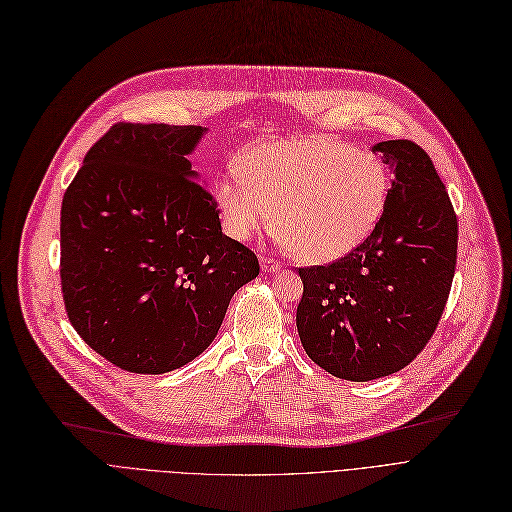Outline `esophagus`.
<instances>
[{"instance_id": "obj_1", "label": "esophagus", "mask_w": 512, "mask_h": 512, "mask_svg": "<svg viewBox=\"0 0 512 512\" xmlns=\"http://www.w3.org/2000/svg\"><path fill=\"white\" fill-rule=\"evenodd\" d=\"M261 270L263 272H278L282 268V263L270 255H261Z\"/></svg>"}]
</instances>
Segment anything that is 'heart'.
<instances>
[{"label":"heart","mask_w":512,"mask_h":512,"mask_svg":"<svg viewBox=\"0 0 512 512\" xmlns=\"http://www.w3.org/2000/svg\"><path fill=\"white\" fill-rule=\"evenodd\" d=\"M244 177L217 183L227 234L251 240L276 223L310 263L342 259L380 223L390 175L380 156L331 137L263 143L249 151Z\"/></svg>","instance_id":"obj_1"}]
</instances>
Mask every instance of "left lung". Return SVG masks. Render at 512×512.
I'll use <instances>...</instances> for the list:
<instances>
[{
	"label": "left lung",
	"instance_id": "left-lung-1",
	"mask_svg": "<svg viewBox=\"0 0 512 512\" xmlns=\"http://www.w3.org/2000/svg\"><path fill=\"white\" fill-rule=\"evenodd\" d=\"M394 179L371 236L329 266L299 268L297 333L339 380L369 382L407 367L439 327L458 257V217L426 151L382 141Z\"/></svg>",
	"mask_w": 512,
	"mask_h": 512
}]
</instances>
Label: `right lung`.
<instances>
[{"instance_id":"right-lung-1","label":"right lung","mask_w":512,"mask_h":512,"mask_svg":"<svg viewBox=\"0 0 512 512\" xmlns=\"http://www.w3.org/2000/svg\"><path fill=\"white\" fill-rule=\"evenodd\" d=\"M200 126L113 124L61 208L69 323L109 363L158 375L215 339L257 255L221 232L219 208L187 154Z\"/></svg>"}]
</instances>
